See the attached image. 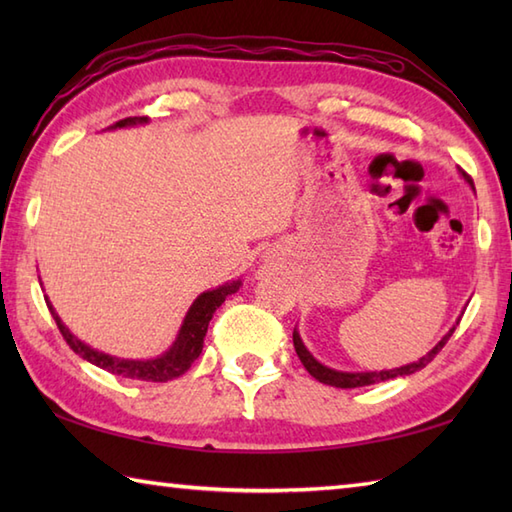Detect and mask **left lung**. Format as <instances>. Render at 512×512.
Returning <instances> with one entry per match:
<instances>
[{
  "label": "left lung",
  "mask_w": 512,
  "mask_h": 512,
  "mask_svg": "<svg viewBox=\"0 0 512 512\" xmlns=\"http://www.w3.org/2000/svg\"><path fill=\"white\" fill-rule=\"evenodd\" d=\"M462 176L466 178V182L471 184L473 187V180L466 176V173H462ZM475 189V187H473ZM460 323V319H458ZM455 332V325L453 328L442 336L440 343L433 347L431 352L424 354L420 361L416 363H409V365H402V367H396V369H383V372H339V369H332V367H325L321 365L317 358H314L308 350L306 345H303L299 332L295 330L292 332V343H295V350H297V356L301 358L303 367L308 369L310 376H314L319 380V383L323 385H332V387H341V389H354V387H365V385H374V383H383V380H391V378H398V376H409L413 372H418V369L427 367L433 358H436V354L442 350L444 345H447V341L451 339V334Z\"/></svg>",
  "instance_id": "1"
}]
</instances>
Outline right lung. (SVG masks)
<instances>
[{"instance_id":"add662e5","label":"right lung","mask_w":512,"mask_h":512,"mask_svg":"<svg viewBox=\"0 0 512 512\" xmlns=\"http://www.w3.org/2000/svg\"><path fill=\"white\" fill-rule=\"evenodd\" d=\"M147 121H149L147 116H129L107 129H118V127H127V125H143ZM239 286H242V281L237 279V281H231V284H224L215 290L202 292V295L193 301V306L189 308L187 317H184L182 328L176 336V341H173V345L165 354L158 358H149V361H127V358H116L110 354H103L99 350H94V347L85 345L83 341L76 339V336L68 328H65L63 321L59 319V314L54 312L52 303L48 299H46V303H48L54 321H57V328L63 334L65 343H68L81 358H85V361H90L92 365L101 367V369H105V372H110L114 376L149 380V383H167V380L178 378L187 372L195 358L202 354L204 336H206V330H209V321L213 319V312L222 306L228 295L237 292Z\"/></svg>"}]
</instances>
